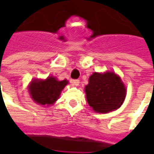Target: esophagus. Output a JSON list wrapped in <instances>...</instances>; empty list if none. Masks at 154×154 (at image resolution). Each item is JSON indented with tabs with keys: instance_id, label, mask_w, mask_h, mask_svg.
Wrapping results in <instances>:
<instances>
[{
	"instance_id": "obj_1",
	"label": "esophagus",
	"mask_w": 154,
	"mask_h": 154,
	"mask_svg": "<svg viewBox=\"0 0 154 154\" xmlns=\"http://www.w3.org/2000/svg\"><path fill=\"white\" fill-rule=\"evenodd\" d=\"M72 82L73 85H75V86H78L79 83H80V81L78 80V79H75V80L72 81Z\"/></svg>"
}]
</instances>
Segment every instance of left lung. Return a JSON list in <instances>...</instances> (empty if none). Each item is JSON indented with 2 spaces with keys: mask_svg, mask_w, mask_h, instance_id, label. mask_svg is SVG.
Segmentation results:
<instances>
[{
  "mask_svg": "<svg viewBox=\"0 0 154 154\" xmlns=\"http://www.w3.org/2000/svg\"><path fill=\"white\" fill-rule=\"evenodd\" d=\"M85 91L87 102L92 110L103 114L119 108L126 96L125 85L113 72H94L89 77Z\"/></svg>",
  "mask_w": 154,
  "mask_h": 154,
  "instance_id": "8db88e82",
  "label": "left lung"
}]
</instances>
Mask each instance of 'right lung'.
Returning a JSON list of instances; mask_svg holds the SVG:
<instances>
[{"label":"right lung","instance_id":"1","mask_svg":"<svg viewBox=\"0 0 154 154\" xmlns=\"http://www.w3.org/2000/svg\"><path fill=\"white\" fill-rule=\"evenodd\" d=\"M67 83L66 79L58 81L52 76L45 80L34 79L29 86V91L35 103L51 106L58 99L61 91Z\"/></svg>","mask_w":154,"mask_h":154}]
</instances>
